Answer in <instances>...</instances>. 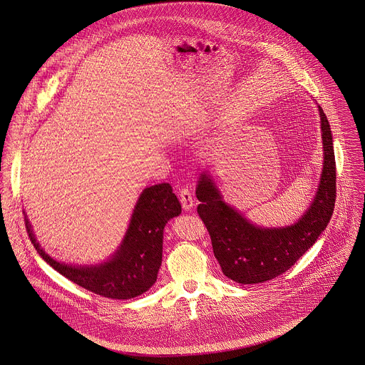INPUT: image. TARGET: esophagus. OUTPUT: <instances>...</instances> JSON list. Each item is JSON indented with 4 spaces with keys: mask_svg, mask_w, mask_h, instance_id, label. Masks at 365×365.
<instances>
[{
    "mask_svg": "<svg viewBox=\"0 0 365 365\" xmlns=\"http://www.w3.org/2000/svg\"><path fill=\"white\" fill-rule=\"evenodd\" d=\"M179 195H180V202H182V207H183L185 210H190V208H193V205H195V200H193V196H192V193H190V190H189V189H186V187L180 189Z\"/></svg>",
    "mask_w": 365,
    "mask_h": 365,
    "instance_id": "esophagus-1",
    "label": "esophagus"
}]
</instances>
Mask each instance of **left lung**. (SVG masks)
<instances>
[{
    "instance_id": "left-lung-1",
    "label": "left lung",
    "mask_w": 365,
    "mask_h": 365,
    "mask_svg": "<svg viewBox=\"0 0 365 365\" xmlns=\"http://www.w3.org/2000/svg\"><path fill=\"white\" fill-rule=\"evenodd\" d=\"M324 140V170L317 196L297 224L259 228L222 202L208 175L196 190L197 212L210 234L214 256L222 273L241 284L264 283L285 273L317 242L327 227L336 202V161L330 124L319 106Z\"/></svg>"
}]
</instances>
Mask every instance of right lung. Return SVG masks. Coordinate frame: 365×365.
I'll use <instances>...</instances> for the list:
<instances>
[{"label": "right lung", "mask_w": 365, "mask_h": 365, "mask_svg": "<svg viewBox=\"0 0 365 365\" xmlns=\"http://www.w3.org/2000/svg\"><path fill=\"white\" fill-rule=\"evenodd\" d=\"M180 211L182 205L169 183L147 187L134 208L120 249L109 262L92 267L56 262L36 242L28 220L25 225L38 253L70 282L105 298L130 299L157 282L163 262V227Z\"/></svg>", "instance_id": "obj_1"}]
</instances>
